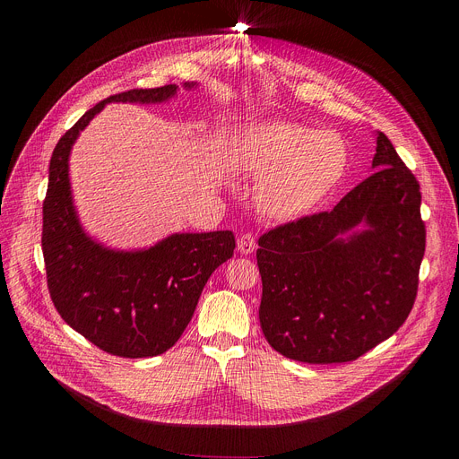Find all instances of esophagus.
Listing matches in <instances>:
<instances>
[{
    "instance_id": "34e87169",
    "label": "esophagus",
    "mask_w": 459,
    "mask_h": 459,
    "mask_svg": "<svg viewBox=\"0 0 459 459\" xmlns=\"http://www.w3.org/2000/svg\"><path fill=\"white\" fill-rule=\"evenodd\" d=\"M256 249V239L251 232H246L238 238V251L242 255H251Z\"/></svg>"
}]
</instances>
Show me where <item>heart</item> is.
<instances>
[{
  "label": "heart",
  "instance_id": "b5f03b06",
  "mask_svg": "<svg viewBox=\"0 0 459 459\" xmlns=\"http://www.w3.org/2000/svg\"><path fill=\"white\" fill-rule=\"evenodd\" d=\"M348 149L341 135L294 123H264L239 143L238 171L264 178L258 208L273 220H294L315 208L346 171Z\"/></svg>",
  "mask_w": 459,
  "mask_h": 459
}]
</instances>
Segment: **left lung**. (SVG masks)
Returning <instances> with one entry per match:
<instances>
[{"label": "left lung", "instance_id": "8db88e82", "mask_svg": "<svg viewBox=\"0 0 459 459\" xmlns=\"http://www.w3.org/2000/svg\"><path fill=\"white\" fill-rule=\"evenodd\" d=\"M376 143L377 171L331 212L258 238V318L288 359L350 363L387 341L413 308L426 249L420 186L387 135L377 132ZM363 221L367 231L343 235Z\"/></svg>", "mask_w": 459, "mask_h": 459}]
</instances>
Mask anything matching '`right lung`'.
Returning <instances> with one entry per match:
<instances>
[{
  "label": "right lung",
  "instance_id": "right-lung-1",
  "mask_svg": "<svg viewBox=\"0 0 459 459\" xmlns=\"http://www.w3.org/2000/svg\"><path fill=\"white\" fill-rule=\"evenodd\" d=\"M187 89L193 83H186ZM177 85L130 89L85 111L56 144L42 203V255L48 292L61 318L117 357H154L187 327L210 275L234 255L230 230L173 234L147 251L118 253L92 242L72 206V143L108 102H163Z\"/></svg>",
  "mask_w": 459,
  "mask_h": 459
}]
</instances>
